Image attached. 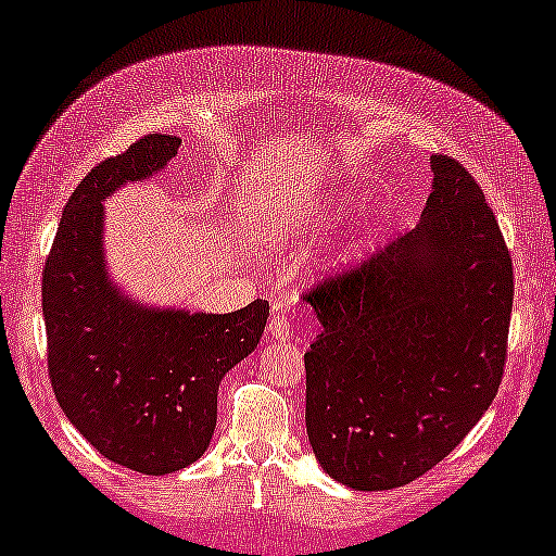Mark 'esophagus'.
<instances>
[{
    "label": "esophagus",
    "mask_w": 556,
    "mask_h": 556,
    "mask_svg": "<svg viewBox=\"0 0 556 556\" xmlns=\"http://www.w3.org/2000/svg\"><path fill=\"white\" fill-rule=\"evenodd\" d=\"M268 333H270V339H276V341H291V339H293V324H291V318H288L286 314L270 316Z\"/></svg>",
    "instance_id": "obj_1"
}]
</instances>
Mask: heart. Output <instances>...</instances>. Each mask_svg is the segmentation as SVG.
Masks as SVG:
<instances>
[{"label": "heart", "mask_w": 556, "mask_h": 556, "mask_svg": "<svg viewBox=\"0 0 556 556\" xmlns=\"http://www.w3.org/2000/svg\"><path fill=\"white\" fill-rule=\"evenodd\" d=\"M329 223L326 215H276L268 217L261 227V238L268 242V245H288L295 235L303 230H314V227H321Z\"/></svg>", "instance_id": "1"}]
</instances>
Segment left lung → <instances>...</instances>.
<instances>
[{
  "mask_svg": "<svg viewBox=\"0 0 556 556\" xmlns=\"http://www.w3.org/2000/svg\"><path fill=\"white\" fill-rule=\"evenodd\" d=\"M420 225L306 301L316 460L354 491L405 485L438 466L496 397L514 303L511 255L481 187L430 156Z\"/></svg>",
  "mask_w": 556,
  "mask_h": 556,
  "instance_id": "obj_1",
  "label": "left lung"
}]
</instances>
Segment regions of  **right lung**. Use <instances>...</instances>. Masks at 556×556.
I'll use <instances>...</instances> for the list:
<instances>
[{
  "label": "right lung",
  "mask_w": 556,
  "mask_h": 556,
  "mask_svg": "<svg viewBox=\"0 0 556 556\" xmlns=\"http://www.w3.org/2000/svg\"><path fill=\"white\" fill-rule=\"evenodd\" d=\"M181 139L149 134L90 169L60 219L42 273L48 369L75 430L103 458L147 476L187 468L207 451L217 390L255 352L268 301L232 314H192L128 299L109 278L103 202L159 174Z\"/></svg>",
  "instance_id": "obj_1"
}]
</instances>
